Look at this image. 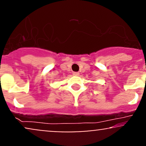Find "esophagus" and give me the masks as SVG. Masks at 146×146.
Listing matches in <instances>:
<instances>
[{"mask_svg":"<svg viewBox=\"0 0 146 146\" xmlns=\"http://www.w3.org/2000/svg\"><path fill=\"white\" fill-rule=\"evenodd\" d=\"M73 75H74V76H78L79 73L76 72H73Z\"/></svg>","mask_w":146,"mask_h":146,"instance_id":"1","label":"esophagus"}]
</instances>
